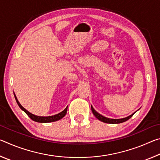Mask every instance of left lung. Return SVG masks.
<instances>
[{
    "mask_svg": "<svg viewBox=\"0 0 160 160\" xmlns=\"http://www.w3.org/2000/svg\"><path fill=\"white\" fill-rule=\"evenodd\" d=\"M91 109H92V112L93 114L95 116V117L99 119V121H102V122H104V123H123V122H125L127 120H128L129 118H131L132 115L134 114H132L131 116H128V117L126 118H120V119H112V118H107V117H104V116H102L101 114H99V113H97L95 110L94 109V108L91 106Z\"/></svg>",
    "mask_w": 160,
    "mask_h": 160,
    "instance_id": "obj_1",
    "label": "left lung"
}]
</instances>
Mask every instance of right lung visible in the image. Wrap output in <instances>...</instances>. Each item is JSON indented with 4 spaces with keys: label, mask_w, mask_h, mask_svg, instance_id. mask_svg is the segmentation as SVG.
Instances as JSON below:
<instances>
[{
    "label": "right lung",
    "mask_w": 160,
    "mask_h": 160,
    "mask_svg": "<svg viewBox=\"0 0 160 160\" xmlns=\"http://www.w3.org/2000/svg\"><path fill=\"white\" fill-rule=\"evenodd\" d=\"M16 102H17L18 106L20 107V109L22 110H23L25 112L28 116L32 120H33L36 122H39V123H48V122H53V121H56L58 120H60L61 118H62L63 117H64L66 116V113H67V109H68V107L65 109L63 112H61V113H58V114H56L54 116H35L34 114H32L30 112H29L28 111H27L25 108H24L22 105L20 104V102H18V100L16 97L15 94H14Z\"/></svg>",
    "instance_id": "add662e5"
}]
</instances>
